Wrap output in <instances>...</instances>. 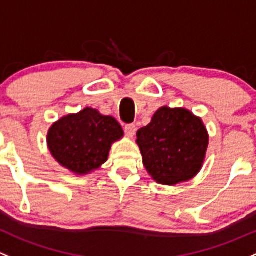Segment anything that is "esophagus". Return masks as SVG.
I'll return each instance as SVG.
<instances>
[{
    "instance_id": "34e87169",
    "label": "esophagus",
    "mask_w": 256,
    "mask_h": 256,
    "mask_svg": "<svg viewBox=\"0 0 256 256\" xmlns=\"http://www.w3.org/2000/svg\"><path fill=\"white\" fill-rule=\"evenodd\" d=\"M136 130H137V128H136L135 124H128V125L125 126V132H126V135H128V137H134V136H135Z\"/></svg>"
}]
</instances>
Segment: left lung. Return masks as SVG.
I'll use <instances>...</instances> for the list:
<instances>
[{
	"label": "left lung",
	"instance_id": "8db88e82",
	"mask_svg": "<svg viewBox=\"0 0 256 256\" xmlns=\"http://www.w3.org/2000/svg\"><path fill=\"white\" fill-rule=\"evenodd\" d=\"M136 136L144 168L160 184L188 182L202 168L208 134L202 120L184 108H160Z\"/></svg>",
	"mask_w": 256,
	"mask_h": 256
}]
</instances>
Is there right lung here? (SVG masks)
I'll list each match as a JSON object with an SVG mask.
<instances>
[{
  "label": "right lung",
  "mask_w": 256,
  "mask_h": 256,
  "mask_svg": "<svg viewBox=\"0 0 256 256\" xmlns=\"http://www.w3.org/2000/svg\"><path fill=\"white\" fill-rule=\"evenodd\" d=\"M122 136V128L114 118L86 108L51 125L48 147L61 166L84 176L106 162L112 144Z\"/></svg>",
  "instance_id": "add662e5"
}]
</instances>
